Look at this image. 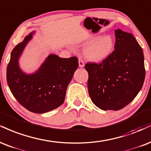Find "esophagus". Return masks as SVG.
<instances>
[{
	"label": "esophagus",
	"mask_w": 151,
	"mask_h": 151,
	"mask_svg": "<svg viewBox=\"0 0 151 151\" xmlns=\"http://www.w3.org/2000/svg\"><path fill=\"white\" fill-rule=\"evenodd\" d=\"M78 63H79V67H80V68H83V67H84V65H85L84 61H83L81 58H80L79 59H78Z\"/></svg>",
	"instance_id": "esophagus-1"
}]
</instances>
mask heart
I'll use <instances>...</instances> for the list:
<instances>
[{
  "instance_id": "1",
  "label": "heart",
  "mask_w": 151,
  "mask_h": 151,
  "mask_svg": "<svg viewBox=\"0 0 151 151\" xmlns=\"http://www.w3.org/2000/svg\"><path fill=\"white\" fill-rule=\"evenodd\" d=\"M84 44L88 46L85 49V56L90 61L101 62L109 57L114 50L115 41L112 37L90 36Z\"/></svg>"
}]
</instances>
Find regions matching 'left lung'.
Here are the masks:
<instances>
[{
    "label": "left lung",
    "instance_id": "8db88e82",
    "mask_svg": "<svg viewBox=\"0 0 151 151\" xmlns=\"http://www.w3.org/2000/svg\"><path fill=\"white\" fill-rule=\"evenodd\" d=\"M114 50L100 63H88L89 95L102 110H119L142 88L146 70L142 48L132 34L115 30Z\"/></svg>",
    "mask_w": 151,
    "mask_h": 151
}]
</instances>
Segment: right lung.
<instances>
[{"label": "right lung", "mask_w": 151, "mask_h": 151, "mask_svg": "<svg viewBox=\"0 0 151 151\" xmlns=\"http://www.w3.org/2000/svg\"><path fill=\"white\" fill-rule=\"evenodd\" d=\"M34 33H29L12 51L7 67V82L21 105L32 112L42 114L63 103L67 87L78 67V61L76 56L63 58L50 54L36 72L24 73L19 66V58Z\"/></svg>", "instance_id": "right-lung-1"}]
</instances>
